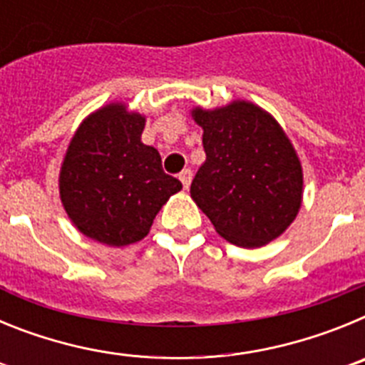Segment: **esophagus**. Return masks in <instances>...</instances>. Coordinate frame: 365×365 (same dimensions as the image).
<instances>
[{"instance_id": "esophagus-1", "label": "esophagus", "mask_w": 365, "mask_h": 365, "mask_svg": "<svg viewBox=\"0 0 365 365\" xmlns=\"http://www.w3.org/2000/svg\"><path fill=\"white\" fill-rule=\"evenodd\" d=\"M179 179H180V182H182V186H185V190H188L190 185H192V179H193L192 170H182V172L179 173Z\"/></svg>"}]
</instances>
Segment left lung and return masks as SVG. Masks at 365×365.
<instances>
[{"instance_id":"left-lung-1","label":"left lung","mask_w":365,"mask_h":365,"mask_svg":"<svg viewBox=\"0 0 365 365\" xmlns=\"http://www.w3.org/2000/svg\"><path fill=\"white\" fill-rule=\"evenodd\" d=\"M190 113L202 128L206 153L190 195L228 243L265 247L302 208L303 170L291 138L269 111L248 100Z\"/></svg>"}]
</instances>
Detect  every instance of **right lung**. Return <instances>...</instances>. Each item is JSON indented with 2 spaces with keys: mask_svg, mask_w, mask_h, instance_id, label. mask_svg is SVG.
<instances>
[{
  "mask_svg": "<svg viewBox=\"0 0 365 365\" xmlns=\"http://www.w3.org/2000/svg\"><path fill=\"white\" fill-rule=\"evenodd\" d=\"M146 115L109 102L87 115L63 155L58 190L63 210L86 237L108 247L144 240L155 215L180 192L160 155L140 140Z\"/></svg>",
  "mask_w": 365,
  "mask_h": 365,
  "instance_id": "add662e5",
  "label": "right lung"
}]
</instances>
